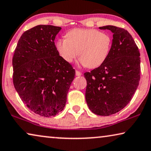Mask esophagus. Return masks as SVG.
Listing matches in <instances>:
<instances>
[{"instance_id":"1","label":"esophagus","mask_w":151,"mask_h":151,"mask_svg":"<svg viewBox=\"0 0 151 151\" xmlns=\"http://www.w3.org/2000/svg\"><path fill=\"white\" fill-rule=\"evenodd\" d=\"M76 75L77 76H82V72H80V71H79L76 70Z\"/></svg>"}]
</instances>
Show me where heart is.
Masks as SVG:
<instances>
[{
    "label": "heart",
    "mask_w": 151,
    "mask_h": 151,
    "mask_svg": "<svg viewBox=\"0 0 151 151\" xmlns=\"http://www.w3.org/2000/svg\"><path fill=\"white\" fill-rule=\"evenodd\" d=\"M112 40L107 32L96 29L76 28L66 34V39H59L56 46L63 60L71 63L78 55L79 63L88 68H97L108 58Z\"/></svg>",
    "instance_id": "b5f03b06"
}]
</instances>
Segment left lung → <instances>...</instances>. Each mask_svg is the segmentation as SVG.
<instances>
[{"mask_svg":"<svg viewBox=\"0 0 151 151\" xmlns=\"http://www.w3.org/2000/svg\"><path fill=\"white\" fill-rule=\"evenodd\" d=\"M113 32L110 52L104 64L84 73L86 101L94 114L110 116L132 100L140 79L139 52L134 39L124 28L106 26Z\"/></svg>","mask_w":151,"mask_h":151,"instance_id":"obj_1","label":"left lung"}]
</instances>
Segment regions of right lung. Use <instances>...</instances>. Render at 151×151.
<instances>
[{
    "label": "right lung",
    "mask_w": 151,
    "mask_h": 151,
    "mask_svg": "<svg viewBox=\"0 0 151 151\" xmlns=\"http://www.w3.org/2000/svg\"><path fill=\"white\" fill-rule=\"evenodd\" d=\"M59 27L38 25L25 31L13 56V82L28 108L54 116L65 108L76 71L59 56L54 43Z\"/></svg>",
    "instance_id": "obj_1"
}]
</instances>
